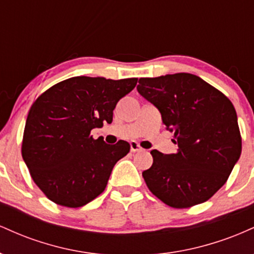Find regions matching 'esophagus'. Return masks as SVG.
<instances>
[{
  "label": "esophagus",
  "instance_id": "34e87169",
  "mask_svg": "<svg viewBox=\"0 0 254 254\" xmlns=\"http://www.w3.org/2000/svg\"><path fill=\"white\" fill-rule=\"evenodd\" d=\"M130 150L132 151V153H136V151H142L143 149H142V147L139 145L137 142H130Z\"/></svg>",
  "mask_w": 254,
  "mask_h": 254
}]
</instances>
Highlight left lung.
<instances>
[{"mask_svg":"<svg viewBox=\"0 0 254 254\" xmlns=\"http://www.w3.org/2000/svg\"><path fill=\"white\" fill-rule=\"evenodd\" d=\"M137 90L160 111L174 132L176 154L150 151L153 165L142 176L151 193L172 208L206 202L226 184L241 154L232 101L188 72L141 77Z\"/></svg>","mask_w":254,"mask_h":254,"instance_id":"obj_1","label":"left lung"}]
</instances>
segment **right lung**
<instances>
[{"instance_id":"1","label":"right lung","mask_w":254,"mask_h":254,"mask_svg":"<svg viewBox=\"0 0 254 254\" xmlns=\"http://www.w3.org/2000/svg\"><path fill=\"white\" fill-rule=\"evenodd\" d=\"M136 83V77H70L34 101L26 121L21 154L32 179L49 199L80 208L105 190L111 172L129 153L130 144H106L93 138L90 131L112 123L119 99Z\"/></svg>"}]
</instances>
